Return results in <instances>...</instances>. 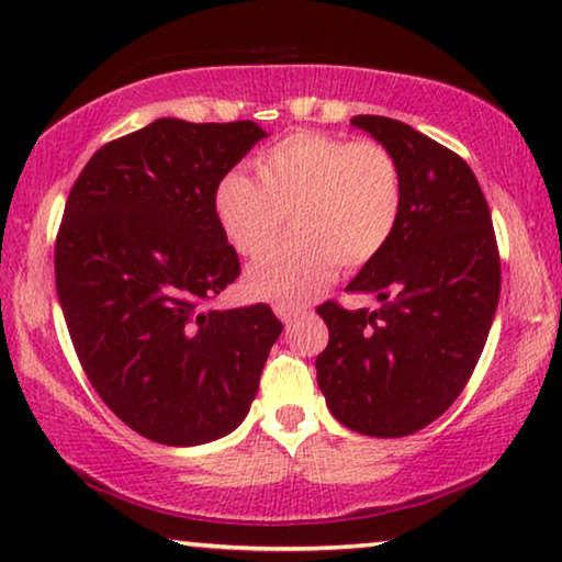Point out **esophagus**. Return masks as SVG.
<instances>
[{
    "mask_svg": "<svg viewBox=\"0 0 562 562\" xmlns=\"http://www.w3.org/2000/svg\"><path fill=\"white\" fill-rule=\"evenodd\" d=\"M273 312L279 314L281 322H291V319H296L299 314H304V306L294 304V302H276Z\"/></svg>",
    "mask_w": 562,
    "mask_h": 562,
    "instance_id": "obj_1",
    "label": "esophagus"
}]
</instances>
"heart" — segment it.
I'll return each mask as SVG.
<instances>
[{
    "label": "heart",
    "instance_id": "b5f03b06",
    "mask_svg": "<svg viewBox=\"0 0 562 562\" xmlns=\"http://www.w3.org/2000/svg\"><path fill=\"white\" fill-rule=\"evenodd\" d=\"M256 181L227 173L214 210L233 248L258 258L279 240L286 217L294 235L250 268L245 286L260 299H306L337 271L366 266L386 248L402 217V168L371 137L302 130L252 158Z\"/></svg>",
    "mask_w": 562,
    "mask_h": 562
}]
</instances>
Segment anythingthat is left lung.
<instances>
[{"label":"left lung","instance_id":"obj_1","mask_svg":"<svg viewBox=\"0 0 562 562\" xmlns=\"http://www.w3.org/2000/svg\"><path fill=\"white\" fill-rule=\"evenodd\" d=\"M394 153L404 204L386 248L348 291L375 294L381 310L317 306L329 342L317 383L345 427L404 437L435 422L479 363L502 291V258L479 179L458 153L404 122L350 120Z\"/></svg>","mask_w":562,"mask_h":562}]
</instances>
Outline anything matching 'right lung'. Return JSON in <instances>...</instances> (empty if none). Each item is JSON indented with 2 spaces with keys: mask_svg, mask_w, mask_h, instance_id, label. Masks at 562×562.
<instances>
[{
  "mask_svg": "<svg viewBox=\"0 0 562 562\" xmlns=\"http://www.w3.org/2000/svg\"><path fill=\"white\" fill-rule=\"evenodd\" d=\"M260 137L250 120H156L102 145L66 199L56 289L68 335L102 402L153 442L233 432L283 329L268 304L210 306L240 276L214 194Z\"/></svg>",
  "mask_w": 562,
  "mask_h": 562,
  "instance_id": "1",
  "label": "right lung"
}]
</instances>
